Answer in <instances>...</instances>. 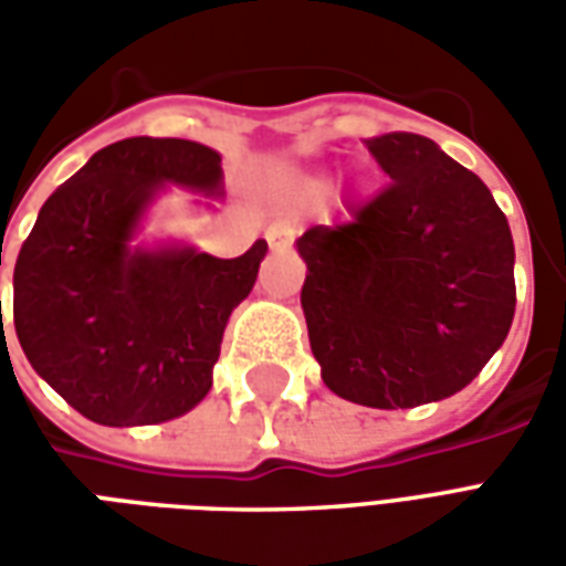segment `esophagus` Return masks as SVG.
Listing matches in <instances>:
<instances>
[{
    "label": "esophagus",
    "instance_id": "1",
    "mask_svg": "<svg viewBox=\"0 0 566 566\" xmlns=\"http://www.w3.org/2000/svg\"><path fill=\"white\" fill-rule=\"evenodd\" d=\"M294 235H296L294 221H275L266 227V242H270L272 251H284V248H291Z\"/></svg>",
    "mask_w": 566,
    "mask_h": 566
}]
</instances>
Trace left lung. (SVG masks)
Masks as SVG:
<instances>
[{
    "label": "left lung",
    "instance_id": "1",
    "mask_svg": "<svg viewBox=\"0 0 566 566\" xmlns=\"http://www.w3.org/2000/svg\"><path fill=\"white\" fill-rule=\"evenodd\" d=\"M391 181L352 221L300 235L303 312L321 379L373 409L467 388L515 315L510 221L482 178L418 133L364 142Z\"/></svg>",
    "mask_w": 566,
    "mask_h": 566
}]
</instances>
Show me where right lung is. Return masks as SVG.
I'll list each match as a JSON object with an SVG mask.
<instances>
[{
    "label": "right lung",
    "instance_id": "1",
    "mask_svg": "<svg viewBox=\"0 0 566 566\" xmlns=\"http://www.w3.org/2000/svg\"><path fill=\"white\" fill-rule=\"evenodd\" d=\"M163 181L218 190V150L136 136L96 150L39 211L14 263V331L32 369L96 424H160L209 394L223 327L266 242L221 260L129 251ZM2 321V318H0Z\"/></svg>",
    "mask_w": 566,
    "mask_h": 566
}]
</instances>
